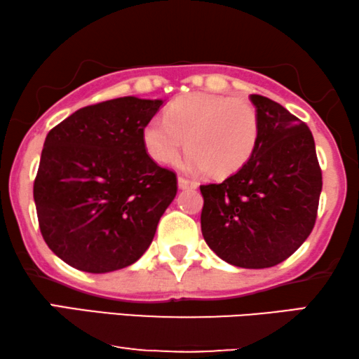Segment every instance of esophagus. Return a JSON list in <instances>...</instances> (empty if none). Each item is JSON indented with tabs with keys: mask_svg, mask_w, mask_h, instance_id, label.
Returning <instances> with one entry per match:
<instances>
[{
	"mask_svg": "<svg viewBox=\"0 0 359 359\" xmlns=\"http://www.w3.org/2000/svg\"><path fill=\"white\" fill-rule=\"evenodd\" d=\"M178 186H180V189H189V188L193 189V188H196V186H198V183H196V181H191L188 178H184V176H180Z\"/></svg>",
	"mask_w": 359,
	"mask_h": 359,
	"instance_id": "1",
	"label": "esophagus"
}]
</instances>
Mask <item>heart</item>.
Listing matches in <instances>:
<instances>
[{"label": "heart", "instance_id": "obj_1", "mask_svg": "<svg viewBox=\"0 0 359 359\" xmlns=\"http://www.w3.org/2000/svg\"><path fill=\"white\" fill-rule=\"evenodd\" d=\"M262 121L250 101L191 93L176 100L166 117H154L144 130V144L158 163L180 160L184 147L189 166L212 178L237 173L258 149Z\"/></svg>", "mask_w": 359, "mask_h": 359}]
</instances>
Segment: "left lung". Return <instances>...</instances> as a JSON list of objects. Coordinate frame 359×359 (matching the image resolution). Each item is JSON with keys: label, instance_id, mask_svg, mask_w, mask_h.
I'll return each mask as SVG.
<instances>
[{"label": "left lung", "instance_id": "obj_1", "mask_svg": "<svg viewBox=\"0 0 359 359\" xmlns=\"http://www.w3.org/2000/svg\"><path fill=\"white\" fill-rule=\"evenodd\" d=\"M250 100L262 121L258 149L222 183L201 184V230L224 262L259 269L284 262L311 235L322 170L306 122L269 97Z\"/></svg>", "mask_w": 359, "mask_h": 359}]
</instances>
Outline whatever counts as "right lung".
<instances>
[{"label":"right lung","instance_id":"1","mask_svg":"<svg viewBox=\"0 0 359 359\" xmlns=\"http://www.w3.org/2000/svg\"><path fill=\"white\" fill-rule=\"evenodd\" d=\"M161 100L117 97L81 107L46 137L34 181L41 233L70 266L109 273L135 263L178 191L175 171L144 144Z\"/></svg>","mask_w":359,"mask_h":359}]
</instances>
